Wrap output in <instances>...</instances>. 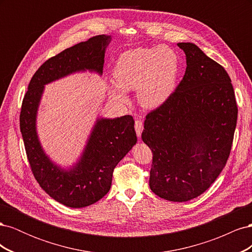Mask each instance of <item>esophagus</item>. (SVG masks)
Listing matches in <instances>:
<instances>
[{
  "label": "esophagus",
  "mask_w": 252,
  "mask_h": 252,
  "mask_svg": "<svg viewBox=\"0 0 252 252\" xmlns=\"http://www.w3.org/2000/svg\"><path fill=\"white\" fill-rule=\"evenodd\" d=\"M134 128H135V132H136V135L141 136V133L143 131V128H144V125H143V122L141 120H136L135 123H134Z\"/></svg>",
  "instance_id": "1"
}]
</instances>
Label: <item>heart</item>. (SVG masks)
<instances>
[{"label": "heart", "instance_id": "obj_1", "mask_svg": "<svg viewBox=\"0 0 252 252\" xmlns=\"http://www.w3.org/2000/svg\"><path fill=\"white\" fill-rule=\"evenodd\" d=\"M180 61L175 51L167 46L135 48L119 57L112 75L118 86L109 88L113 100L129 102L126 93L136 90V96L145 108L163 105L175 88Z\"/></svg>", "mask_w": 252, "mask_h": 252}]
</instances>
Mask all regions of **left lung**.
Returning a JSON list of instances; mask_svg holds the SVG:
<instances>
[{"instance_id": "8db88e82", "label": "left lung", "mask_w": 252, "mask_h": 252, "mask_svg": "<svg viewBox=\"0 0 252 252\" xmlns=\"http://www.w3.org/2000/svg\"><path fill=\"white\" fill-rule=\"evenodd\" d=\"M186 71L163 105L144 122L152 151L149 186L158 196L186 202L207 190L229 158L238 119L231 80L192 43H179Z\"/></svg>"}]
</instances>
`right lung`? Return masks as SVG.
Wrapping results in <instances>:
<instances>
[{
	"instance_id": "obj_1",
	"label": "right lung",
	"mask_w": 252,
	"mask_h": 252,
	"mask_svg": "<svg viewBox=\"0 0 252 252\" xmlns=\"http://www.w3.org/2000/svg\"><path fill=\"white\" fill-rule=\"evenodd\" d=\"M110 41V35L93 36L50 58L35 71L23 98L20 128L30 168L45 192L67 207H86L109 191L114 167L138 141L134 121L131 116L97 119L81 158L66 170L53 163L41 146L36 133L37 109L46 84L79 71L102 74Z\"/></svg>"
}]
</instances>
